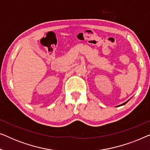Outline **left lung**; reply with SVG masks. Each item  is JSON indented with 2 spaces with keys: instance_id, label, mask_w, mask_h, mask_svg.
<instances>
[{
  "instance_id": "left-lung-1",
  "label": "left lung",
  "mask_w": 150,
  "mask_h": 150,
  "mask_svg": "<svg viewBox=\"0 0 150 150\" xmlns=\"http://www.w3.org/2000/svg\"><path fill=\"white\" fill-rule=\"evenodd\" d=\"M127 102H128V101H127V102H124V104H121V105H120V106H122V105H124V104H126V103H127Z\"/></svg>"
}]
</instances>
